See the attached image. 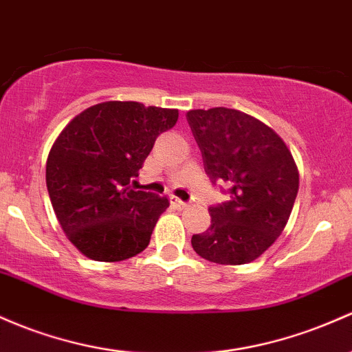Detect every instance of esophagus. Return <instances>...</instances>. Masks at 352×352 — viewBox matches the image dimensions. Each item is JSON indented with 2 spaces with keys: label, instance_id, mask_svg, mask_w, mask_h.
<instances>
[{
  "label": "esophagus",
  "instance_id": "1",
  "mask_svg": "<svg viewBox=\"0 0 352 352\" xmlns=\"http://www.w3.org/2000/svg\"><path fill=\"white\" fill-rule=\"evenodd\" d=\"M170 204H172V206L177 207V208H185V207H188L187 202H184V200H180L179 197H175V195L170 197Z\"/></svg>",
  "mask_w": 352,
  "mask_h": 352
}]
</instances>
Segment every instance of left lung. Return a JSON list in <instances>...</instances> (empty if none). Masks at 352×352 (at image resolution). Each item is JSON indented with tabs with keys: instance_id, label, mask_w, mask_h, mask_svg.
I'll use <instances>...</instances> for the list:
<instances>
[{
	"instance_id": "left-lung-1",
	"label": "left lung",
	"mask_w": 352,
	"mask_h": 352,
	"mask_svg": "<svg viewBox=\"0 0 352 352\" xmlns=\"http://www.w3.org/2000/svg\"><path fill=\"white\" fill-rule=\"evenodd\" d=\"M212 184L229 185L230 200L208 207L210 227L192 235L200 257L222 265L249 264L283 234L299 172L283 138L261 120L234 108L187 111Z\"/></svg>"
}]
</instances>
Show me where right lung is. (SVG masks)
Instances as JSON below:
<instances>
[{"instance_id":"add662e5","label":"right lung","mask_w":352,"mask_h":352,"mask_svg":"<svg viewBox=\"0 0 352 352\" xmlns=\"http://www.w3.org/2000/svg\"><path fill=\"white\" fill-rule=\"evenodd\" d=\"M175 108L103 102L76 115L46 160V187L61 229L83 256L118 262L146 249L167 197L133 190L135 177Z\"/></svg>"}]
</instances>
